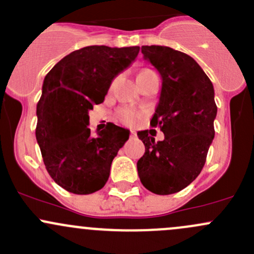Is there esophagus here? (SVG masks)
I'll return each instance as SVG.
<instances>
[{
    "label": "esophagus",
    "mask_w": 254,
    "mask_h": 254,
    "mask_svg": "<svg viewBox=\"0 0 254 254\" xmlns=\"http://www.w3.org/2000/svg\"><path fill=\"white\" fill-rule=\"evenodd\" d=\"M130 136H131V137H136V132L132 131V130H131V131H130Z\"/></svg>",
    "instance_id": "esophagus-1"
}]
</instances>
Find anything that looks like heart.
I'll use <instances>...</instances> for the list:
<instances>
[{"instance_id":"b5f03b06","label":"heart","mask_w":254,"mask_h":254,"mask_svg":"<svg viewBox=\"0 0 254 254\" xmlns=\"http://www.w3.org/2000/svg\"><path fill=\"white\" fill-rule=\"evenodd\" d=\"M146 71L151 70H142L141 72H146ZM140 117H141V113L135 112L130 108H123L118 112V118H119L123 123H125V124H132V123L136 122Z\"/></svg>"}]
</instances>
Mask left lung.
I'll return each mask as SVG.
<instances>
[{
	"label": "left lung",
	"instance_id": "1",
	"mask_svg": "<svg viewBox=\"0 0 254 254\" xmlns=\"http://www.w3.org/2000/svg\"><path fill=\"white\" fill-rule=\"evenodd\" d=\"M141 53L162 77L160 103L150 124L160 127L165 140L155 141L153 130L137 132L145 145L137 173L146 189L168 195L189 186L205 165L217 113L214 87L196 61L182 51L146 45Z\"/></svg>",
	"mask_w": 254,
	"mask_h": 254
}]
</instances>
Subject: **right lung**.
<instances>
[{
    "instance_id": "right-lung-1",
    "label": "right lung",
    "mask_w": 254,
    "mask_h": 254,
    "mask_svg": "<svg viewBox=\"0 0 254 254\" xmlns=\"http://www.w3.org/2000/svg\"><path fill=\"white\" fill-rule=\"evenodd\" d=\"M139 51V47L82 48L45 76L35 136L48 173L65 190L84 195L106 186L113 158L129 139V130L108 123L92 135L88 111L104 101L113 78Z\"/></svg>"
}]
</instances>
